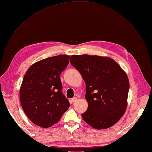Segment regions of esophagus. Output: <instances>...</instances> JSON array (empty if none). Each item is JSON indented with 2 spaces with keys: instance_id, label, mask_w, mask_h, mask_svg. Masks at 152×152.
Wrapping results in <instances>:
<instances>
[{
  "instance_id": "34e87169",
  "label": "esophagus",
  "mask_w": 152,
  "mask_h": 152,
  "mask_svg": "<svg viewBox=\"0 0 152 152\" xmlns=\"http://www.w3.org/2000/svg\"><path fill=\"white\" fill-rule=\"evenodd\" d=\"M76 100H77V98H76V97H74V98H72V102H75Z\"/></svg>"
}]
</instances>
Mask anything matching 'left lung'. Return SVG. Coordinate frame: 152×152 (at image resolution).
Segmentation results:
<instances>
[{
	"label": "left lung",
	"instance_id": "left-lung-1",
	"mask_svg": "<svg viewBox=\"0 0 152 152\" xmlns=\"http://www.w3.org/2000/svg\"><path fill=\"white\" fill-rule=\"evenodd\" d=\"M71 65L86 85L87 111L82 114L88 124L96 129L115 124L125 113L129 82L126 73L115 60L87 54L72 55Z\"/></svg>",
	"mask_w": 152,
	"mask_h": 152
}]
</instances>
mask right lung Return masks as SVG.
Returning <instances> with one entry per match:
<instances>
[{"mask_svg":"<svg viewBox=\"0 0 152 152\" xmlns=\"http://www.w3.org/2000/svg\"><path fill=\"white\" fill-rule=\"evenodd\" d=\"M69 56L59 55L30 66L20 88V102L27 117L42 128L57 123L70 107L61 92L60 75L67 66Z\"/></svg>","mask_w":152,"mask_h":152,"instance_id":"obj_1","label":"right lung"}]
</instances>
